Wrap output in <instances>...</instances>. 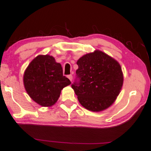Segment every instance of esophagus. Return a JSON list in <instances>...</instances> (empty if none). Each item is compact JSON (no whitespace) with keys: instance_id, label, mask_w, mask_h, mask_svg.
<instances>
[{"instance_id":"obj_1","label":"esophagus","mask_w":151,"mask_h":151,"mask_svg":"<svg viewBox=\"0 0 151 151\" xmlns=\"http://www.w3.org/2000/svg\"><path fill=\"white\" fill-rule=\"evenodd\" d=\"M67 77L69 78V80H70V81H72V80H73V75H68V76H67Z\"/></svg>"}]
</instances>
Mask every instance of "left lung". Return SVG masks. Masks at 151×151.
I'll return each mask as SVG.
<instances>
[{
	"label": "left lung",
	"instance_id": "obj_1",
	"mask_svg": "<svg viewBox=\"0 0 151 151\" xmlns=\"http://www.w3.org/2000/svg\"><path fill=\"white\" fill-rule=\"evenodd\" d=\"M76 79L71 85L78 101L88 110L101 111L111 106L122 87L118 62L99 50L78 60Z\"/></svg>",
	"mask_w": 151,
	"mask_h": 151
}]
</instances>
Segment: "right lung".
Masks as SVG:
<instances>
[{
	"instance_id": "obj_1",
	"label": "right lung",
	"mask_w": 151,
	"mask_h": 151,
	"mask_svg": "<svg viewBox=\"0 0 151 151\" xmlns=\"http://www.w3.org/2000/svg\"><path fill=\"white\" fill-rule=\"evenodd\" d=\"M24 87L32 99L43 107L55 104L64 87L71 82L63 75L61 64L53 56L39 55L29 64L23 75Z\"/></svg>"
}]
</instances>
